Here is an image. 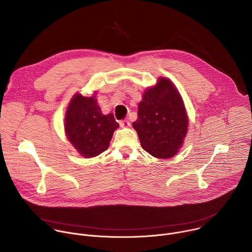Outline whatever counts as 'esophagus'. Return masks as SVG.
Segmentation results:
<instances>
[{
  "label": "esophagus",
  "mask_w": 252,
  "mask_h": 252,
  "mask_svg": "<svg viewBox=\"0 0 252 252\" xmlns=\"http://www.w3.org/2000/svg\"><path fill=\"white\" fill-rule=\"evenodd\" d=\"M120 126L122 127H128V126H130V123L127 120H124V121L120 122Z\"/></svg>",
  "instance_id": "34e87169"
}]
</instances>
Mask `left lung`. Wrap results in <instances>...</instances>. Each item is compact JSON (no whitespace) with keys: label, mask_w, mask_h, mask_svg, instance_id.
<instances>
[{"label":"left lung","mask_w":252,"mask_h":252,"mask_svg":"<svg viewBox=\"0 0 252 252\" xmlns=\"http://www.w3.org/2000/svg\"><path fill=\"white\" fill-rule=\"evenodd\" d=\"M132 123L141 148L155 158H169L183 147L189 117L182 95L170 80L158 78L146 89Z\"/></svg>","instance_id":"8db88e82"}]
</instances>
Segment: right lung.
Returning <instances> with one entry per match:
<instances>
[{"mask_svg":"<svg viewBox=\"0 0 252 252\" xmlns=\"http://www.w3.org/2000/svg\"><path fill=\"white\" fill-rule=\"evenodd\" d=\"M95 93L92 96L76 94L71 97L64 115V131L67 140L84 158H94L109 149L114 131L119 127L113 114L103 115Z\"/></svg>","mask_w":252,"mask_h":252,"instance_id":"right-lung-1","label":"right lung"}]
</instances>
